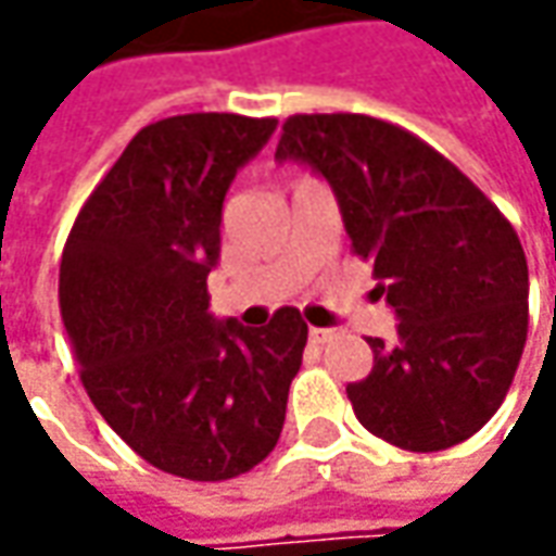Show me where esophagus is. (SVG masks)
Instances as JSON below:
<instances>
[{"label":"esophagus","instance_id":"esophagus-1","mask_svg":"<svg viewBox=\"0 0 556 556\" xmlns=\"http://www.w3.org/2000/svg\"><path fill=\"white\" fill-rule=\"evenodd\" d=\"M337 337H340V331H337V328H312L309 331L312 343H321V346H325V343H333Z\"/></svg>","mask_w":556,"mask_h":556}]
</instances>
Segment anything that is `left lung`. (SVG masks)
I'll list each match as a JSON object with an SVG mask.
<instances>
[{"label": "left lung", "mask_w": 556, "mask_h": 556, "mask_svg": "<svg viewBox=\"0 0 556 556\" xmlns=\"http://www.w3.org/2000/svg\"><path fill=\"white\" fill-rule=\"evenodd\" d=\"M275 157L309 163L337 194L353 253L374 263L399 340L368 337L355 417L405 452H442L498 412L529 328V268L514 225L458 166L365 114H293Z\"/></svg>", "instance_id": "obj_1"}]
</instances>
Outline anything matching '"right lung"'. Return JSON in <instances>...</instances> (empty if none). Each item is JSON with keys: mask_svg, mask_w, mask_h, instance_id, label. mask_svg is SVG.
<instances>
[{"mask_svg": "<svg viewBox=\"0 0 556 556\" xmlns=\"http://www.w3.org/2000/svg\"><path fill=\"white\" fill-rule=\"evenodd\" d=\"M275 126L241 114L144 126L61 253V318L86 393L139 458L182 480L241 477L275 448L309 337L293 306L266 328L206 312L225 191Z\"/></svg>", "mask_w": 556, "mask_h": 556, "instance_id": "add662e5", "label": "right lung"}]
</instances>
